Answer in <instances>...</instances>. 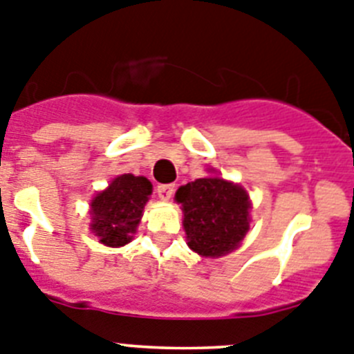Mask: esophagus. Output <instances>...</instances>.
I'll return each instance as SVG.
<instances>
[{
    "label": "esophagus",
    "instance_id": "obj_1",
    "mask_svg": "<svg viewBox=\"0 0 354 354\" xmlns=\"http://www.w3.org/2000/svg\"><path fill=\"white\" fill-rule=\"evenodd\" d=\"M157 192H158V197H160L162 201H169L174 194V185L173 183L158 185Z\"/></svg>",
    "mask_w": 354,
    "mask_h": 354
}]
</instances>
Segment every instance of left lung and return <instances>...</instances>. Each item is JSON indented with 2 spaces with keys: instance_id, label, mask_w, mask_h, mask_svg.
<instances>
[{
  "instance_id": "left-lung-1",
  "label": "left lung",
  "mask_w": 354,
  "mask_h": 354,
  "mask_svg": "<svg viewBox=\"0 0 354 354\" xmlns=\"http://www.w3.org/2000/svg\"><path fill=\"white\" fill-rule=\"evenodd\" d=\"M174 199L183 209L187 245L194 252L215 259L240 247L250 224V199L243 187L206 176L180 187Z\"/></svg>"
}]
</instances>
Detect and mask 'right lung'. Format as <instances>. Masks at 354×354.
<instances>
[{"label":"right lung","mask_w":354,"mask_h":354,"mask_svg":"<svg viewBox=\"0 0 354 354\" xmlns=\"http://www.w3.org/2000/svg\"><path fill=\"white\" fill-rule=\"evenodd\" d=\"M153 185L145 176L122 174L91 201V232L107 247L132 241Z\"/></svg>","instance_id":"1"}]
</instances>
